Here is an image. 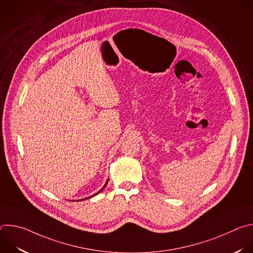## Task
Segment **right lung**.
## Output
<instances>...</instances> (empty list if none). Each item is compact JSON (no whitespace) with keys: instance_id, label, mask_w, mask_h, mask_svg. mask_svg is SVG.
<instances>
[{"instance_id":"obj_1","label":"right lung","mask_w":253,"mask_h":253,"mask_svg":"<svg viewBox=\"0 0 253 253\" xmlns=\"http://www.w3.org/2000/svg\"><path fill=\"white\" fill-rule=\"evenodd\" d=\"M107 183H108V180H107V182H106V184H105V185H104V186H103V188H102V189H101V190H100V191H98V192H97V193H96V194H94V195H93V196H95V195H97V194H98V193H100V192H101V191H102V190H103V189H104V188H105V187H106V185H107ZM87 198H90V197H87ZM87 198H85V199H87ZM85 199H82V200H85Z\"/></svg>"}]
</instances>
